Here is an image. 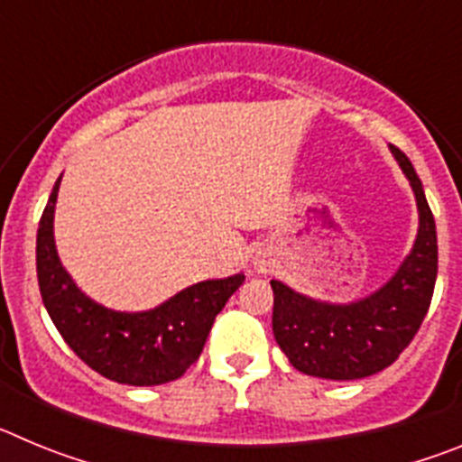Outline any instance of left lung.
Instances as JSON below:
<instances>
[{
    "mask_svg": "<svg viewBox=\"0 0 462 462\" xmlns=\"http://www.w3.org/2000/svg\"><path fill=\"white\" fill-rule=\"evenodd\" d=\"M391 154L410 180L419 231L410 254L386 284L352 303L317 300L284 282L271 280L273 333L293 368L336 382L370 377L389 368L414 340L438 280V231L423 185L402 150Z\"/></svg>",
    "mask_w": 462,
    "mask_h": 462,
    "instance_id": "left-lung-1",
    "label": "left lung"
}]
</instances>
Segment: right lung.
Returning a JSON list of instances; mask_svg holds the SVG:
<instances>
[{"label": "right lung", "instance_id": "right-lung-1", "mask_svg": "<svg viewBox=\"0 0 462 462\" xmlns=\"http://www.w3.org/2000/svg\"><path fill=\"white\" fill-rule=\"evenodd\" d=\"M57 178L36 234V277L43 305L76 356L92 370L129 386H157L187 373L201 356L212 321L245 282L243 273L203 280L143 312L104 308L85 296L57 256Z\"/></svg>", "mask_w": 462, "mask_h": 462}]
</instances>
